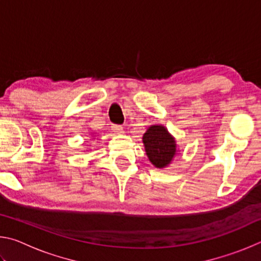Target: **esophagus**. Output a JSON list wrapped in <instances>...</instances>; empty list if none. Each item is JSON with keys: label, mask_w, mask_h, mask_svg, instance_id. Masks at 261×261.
<instances>
[{"label": "esophagus", "mask_w": 261, "mask_h": 261, "mask_svg": "<svg viewBox=\"0 0 261 261\" xmlns=\"http://www.w3.org/2000/svg\"><path fill=\"white\" fill-rule=\"evenodd\" d=\"M113 131L117 135L124 134V130H123V127L121 125H113Z\"/></svg>", "instance_id": "obj_1"}]
</instances>
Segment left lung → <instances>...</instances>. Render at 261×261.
<instances>
[{
	"label": "left lung",
	"instance_id": "8db88e82",
	"mask_svg": "<svg viewBox=\"0 0 261 261\" xmlns=\"http://www.w3.org/2000/svg\"><path fill=\"white\" fill-rule=\"evenodd\" d=\"M143 144L149 162L159 169L169 167L179 153L175 137L162 124L149 125L143 135Z\"/></svg>",
	"mask_w": 261,
	"mask_h": 261
}]
</instances>
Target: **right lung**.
Returning a JSON list of instances; mask_svg holds the SVG:
<instances>
[{"label":"right lung","mask_w":261,"mask_h":261,"mask_svg":"<svg viewBox=\"0 0 261 261\" xmlns=\"http://www.w3.org/2000/svg\"><path fill=\"white\" fill-rule=\"evenodd\" d=\"M91 136H92V137H93V136H96V134H91Z\"/></svg>","instance_id":"obj_1"}]
</instances>
